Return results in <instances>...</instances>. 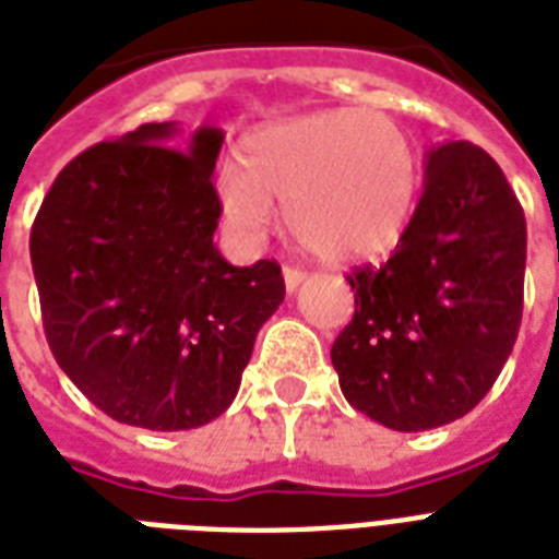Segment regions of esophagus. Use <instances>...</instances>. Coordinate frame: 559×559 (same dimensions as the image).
<instances>
[{"label": "esophagus", "mask_w": 559, "mask_h": 559, "mask_svg": "<svg viewBox=\"0 0 559 559\" xmlns=\"http://www.w3.org/2000/svg\"><path fill=\"white\" fill-rule=\"evenodd\" d=\"M307 272L298 270V266H284V284H287V293H296L301 284H305Z\"/></svg>", "instance_id": "1"}]
</instances>
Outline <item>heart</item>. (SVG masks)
Masks as SVG:
<instances>
[{"mask_svg": "<svg viewBox=\"0 0 559 559\" xmlns=\"http://www.w3.org/2000/svg\"><path fill=\"white\" fill-rule=\"evenodd\" d=\"M417 193L408 135L373 109H324L246 135L240 165L219 174V202L237 235L270 231L287 202L301 243L324 261L377 258L397 243Z\"/></svg>", "mask_w": 559, "mask_h": 559, "instance_id": "b5f03b06", "label": "heart"}]
</instances>
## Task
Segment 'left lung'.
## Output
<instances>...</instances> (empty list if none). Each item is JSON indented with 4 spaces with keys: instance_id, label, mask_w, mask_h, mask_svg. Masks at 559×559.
Wrapping results in <instances>:
<instances>
[{
    "instance_id": "left-lung-1",
    "label": "left lung",
    "mask_w": 559,
    "mask_h": 559,
    "mask_svg": "<svg viewBox=\"0 0 559 559\" xmlns=\"http://www.w3.org/2000/svg\"><path fill=\"white\" fill-rule=\"evenodd\" d=\"M525 246L502 168L469 142L432 147L394 254L348 275L357 310L331 359L350 406L397 432L476 408L520 333Z\"/></svg>"
}]
</instances>
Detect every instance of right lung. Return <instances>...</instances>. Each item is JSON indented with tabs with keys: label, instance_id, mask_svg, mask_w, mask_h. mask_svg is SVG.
I'll list each match as a JSON object with an SVG mask.
<instances>
[{
	"label": "right lung",
	"instance_id": "obj_1",
	"mask_svg": "<svg viewBox=\"0 0 559 559\" xmlns=\"http://www.w3.org/2000/svg\"><path fill=\"white\" fill-rule=\"evenodd\" d=\"M142 124L74 156L31 226L48 348L118 424L197 429L231 406L254 336L284 301L275 261L231 266L214 246L223 133L188 153Z\"/></svg>",
	"mask_w": 559,
	"mask_h": 559
}]
</instances>
